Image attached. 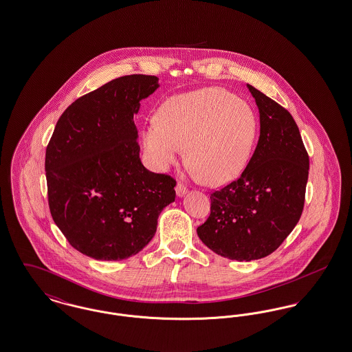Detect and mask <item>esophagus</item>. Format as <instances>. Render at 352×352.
Masks as SVG:
<instances>
[{
  "instance_id": "34e87169",
  "label": "esophagus",
  "mask_w": 352,
  "mask_h": 352,
  "mask_svg": "<svg viewBox=\"0 0 352 352\" xmlns=\"http://www.w3.org/2000/svg\"><path fill=\"white\" fill-rule=\"evenodd\" d=\"M175 192H177V197H179V198H182L186 195V192H187V188H186V186L182 184H177L175 186Z\"/></svg>"
}]
</instances>
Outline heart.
<instances>
[{
	"mask_svg": "<svg viewBox=\"0 0 352 352\" xmlns=\"http://www.w3.org/2000/svg\"><path fill=\"white\" fill-rule=\"evenodd\" d=\"M142 131L151 166L165 171L184 153L191 173L210 186L236 179L247 166L257 121L251 105L223 88H204L173 96Z\"/></svg>",
	"mask_w": 352,
	"mask_h": 352,
	"instance_id": "heart-1",
	"label": "heart"
}]
</instances>
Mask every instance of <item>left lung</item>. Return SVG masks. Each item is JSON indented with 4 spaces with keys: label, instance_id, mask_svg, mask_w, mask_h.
<instances>
[{
    "label": "left lung",
    "instance_id": "1",
    "mask_svg": "<svg viewBox=\"0 0 352 352\" xmlns=\"http://www.w3.org/2000/svg\"><path fill=\"white\" fill-rule=\"evenodd\" d=\"M260 113V137L240 178L211 194L197 228L206 247L237 261L276 251L301 218L309 155L300 129L280 104L247 84Z\"/></svg>",
    "mask_w": 352,
    "mask_h": 352
}]
</instances>
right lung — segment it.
Segmentation results:
<instances>
[{"label":"right lung","mask_w":352,"mask_h":352,"mask_svg":"<svg viewBox=\"0 0 352 352\" xmlns=\"http://www.w3.org/2000/svg\"><path fill=\"white\" fill-rule=\"evenodd\" d=\"M158 78L128 75L74 101L46 149L51 217L68 243L101 261L129 258L157 231L175 201V181L140 160L134 115Z\"/></svg>","instance_id":"1"}]
</instances>
